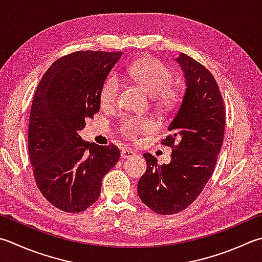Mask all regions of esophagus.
I'll use <instances>...</instances> for the list:
<instances>
[{
	"label": "esophagus",
	"instance_id": "34e87169",
	"mask_svg": "<svg viewBox=\"0 0 262 262\" xmlns=\"http://www.w3.org/2000/svg\"><path fill=\"white\" fill-rule=\"evenodd\" d=\"M134 156H135V153L132 150H128V148H124V150H121V153H120L121 159H128V158H132Z\"/></svg>",
	"mask_w": 262,
	"mask_h": 262
}]
</instances>
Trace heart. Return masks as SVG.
I'll return each mask as SVG.
<instances>
[{"label": "heart", "mask_w": 262, "mask_h": 262, "mask_svg": "<svg viewBox=\"0 0 262 262\" xmlns=\"http://www.w3.org/2000/svg\"><path fill=\"white\" fill-rule=\"evenodd\" d=\"M128 76L148 94L155 95V101L159 106L169 109L177 104L181 99V86L169 83L171 80L170 70L156 59L144 58L136 61L128 69ZM119 87L120 83L117 76L107 77L100 91L101 103L103 105L116 103ZM155 128L156 122L144 117H127L120 125L122 135L133 141L136 140L138 135L150 133Z\"/></svg>", "instance_id": "obj_1"}]
</instances>
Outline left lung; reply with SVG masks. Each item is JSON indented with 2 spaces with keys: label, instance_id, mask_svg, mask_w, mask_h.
Instances as JSON below:
<instances>
[{
  "label": "left lung",
  "instance_id": "left-lung-1",
  "mask_svg": "<svg viewBox=\"0 0 262 262\" xmlns=\"http://www.w3.org/2000/svg\"><path fill=\"white\" fill-rule=\"evenodd\" d=\"M175 61L186 89L168 126L170 135L161 142L173 148L171 161L160 166L144 153L146 171L137 184L142 202L159 214L182 211L200 195L216 167L225 132L224 101L212 74L184 53Z\"/></svg>",
  "mask_w": 262,
  "mask_h": 262
}]
</instances>
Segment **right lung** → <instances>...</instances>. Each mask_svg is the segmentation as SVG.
Listing matches in <instances>:
<instances>
[{
    "mask_svg": "<svg viewBox=\"0 0 262 262\" xmlns=\"http://www.w3.org/2000/svg\"><path fill=\"white\" fill-rule=\"evenodd\" d=\"M121 52L81 51L46 70L35 92L28 128L34 177L48 201L66 212L90 208L105 173L119 160L116 145L81 140L86 118L100 110V91Z\"/></svg>",
    "mask_w": 262,
    "mask_h": 262,
    "instance_id": "right-lung-1",
    "label": "right lung"
}]
</instances>
